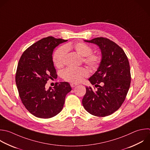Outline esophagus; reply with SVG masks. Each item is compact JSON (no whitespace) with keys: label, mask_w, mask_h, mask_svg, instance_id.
I'll return each instance as SVG.
<instances>
[{"label":"esophagus","mask_w":150,"mask_h":150,"mask_svg":"<svg viewBox=\"0 0 150 150\" xmlns=\"http://www.w3.org/2000/svg\"><path fill=\"white\" fill-rule=\"evenodd\" d=\"M77 84L76 83H70V86L71 87H74L75 86H76Z\"/></svg>","instance_id":"obj_1"}]
</instances>
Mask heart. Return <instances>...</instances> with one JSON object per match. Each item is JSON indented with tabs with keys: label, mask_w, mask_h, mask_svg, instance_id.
<instances>
[{
	"label": "heart",
	"mask_w": 150,
	"mask_h": 150,
	"mask_svg": "<svg viewBox=\"0 0 150 150\" xmlns=\"http://www.w3.org/2000/svg\"><path fill=\"white\" fill-rule=\"evenodd\" d=\"M73 49L78 54L83 57V62L91 68H96L101 62L100 57L92 53V48L86 43L79 42L74 45H67L65 47L59 48L54 53L53 61L54 66L57 68H61L64 64L67 54V50ZM88 75V71L83 67L67 68L63 72V79L72 83H77L81 81L83 79Z\"/></svg>",
	"instance_id": "1"
}]
</instances>
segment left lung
Masks as SVG:
<instances>
[{
    "instance_id": "8db88e82",
    "label": "left lung",
    "mask_w": 150,
    "mask_h": 150,
    "mask_svg": "<svg viewBox=\"0 0 150 150\" xmlns=\"http://www.w3.org/2000/svg\"><path fill=\"white\" fill-rule=\"evenodd\" d=\"M84 41L97 45L102 58L97 70L88 79L98 88L86 87L82 104L93 115L108 116L116 111L125 99L131 83L129 62L124 50L107 38Z\"/></svg>"
}]
</instances>
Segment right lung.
<instances>
[{"label": "right lung", "mask_w": 150, "mask_h": 150, "mask_svg": "<svg viewBox=\"0 0 150 150\" xmlns=\"http://www.w3.org/2000/svg\"><path fill=\"white\" fill-rule=\"evenodd\" d=\"M67 41L52 36L43 38L28 47L19 61L15 77L19 94L26 108L36 117L49 118L58 114L71 90L67 82L56 83L53 88H45L49 79L57 77L53 52Z\"/></svg>", "instance_id": "add662e5"}]
</instances>
